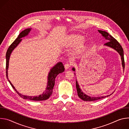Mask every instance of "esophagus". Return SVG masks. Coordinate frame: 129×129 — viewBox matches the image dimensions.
Wrapping results in <instances>:
<instances>
[{"instance_id": "esophagus-1", "label": "esophagus", "mask_w": 129, "mask_h": 129, "mask_svg": "<svg viewBox=\"0 0 129 129\" xmlns=\"http://www.w3.org/2000/svg\"><path fill=\"white\" fill-rule=\"evenodd\" d=\"M70 65H70L69 63H66V64H65V65H64V67H65V69H66V70L68 69L70 67Z\"/></svg>"}]
</instances>
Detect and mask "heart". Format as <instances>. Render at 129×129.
Wrapping results in <instances>:
<instances>
[{"instance_id":"1","label":"heart","mask_w":129,"mask_h":129,"mask_svg":"<svg viewBox=\"0 0 129 129\" xmlns=\"http://www.w3.org/2000/svg\"><path fill=\"white\" fill-rule=\"evenodd\" d=\"M84 40V37L80 35H71L68 36L66 39L67 43L70 45H80L83 43Z\"/></svg>"}]
</instances>
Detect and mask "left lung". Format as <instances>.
I'll list each match as a JSON object with an SVG mask.
<instances>
[{"label":"left lung","mask_w":129,"mask_h":129,"mask_svg":"<svg viewBox=\"0 0 129 129\" xmlns=\"http://www.w3.org/2000/svg\"><path fill=\"white\" fill-rule=\"evenodd\" d=\"M98 31L100 34H101V35H102V36L105 39H106V40L109 41L108 42L104 44V45L114 49L119 54V55L121 57V62H121L122 66L123 69H124V57H123V49H122L121 46L120 45V44L118 43V42L115 38H114L111 35H110L108 33H107L105 31L101 30H98ZM72 69L73 71H75V70H76V69L74 67H73L72 68ZM76 88H77L78 95L79 97L82 100H83L84 101H86V102L87 101V102L94 101L100 100V99H103L105 98L108 97L113 93H112L111 94H110V95H108L107 96H99V97H91V96L87 95L86 94L84 93L82 91L77 80H76Z\"/></svg>","instance_id":"1"}]
</instances>
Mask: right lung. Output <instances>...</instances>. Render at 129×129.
I'll return each instance as SVG.
<instances>
[{
    "instance_id": "1",
    "label": "right lung",
    "mask_w": 129,
    "mask_h": 129,
    "mask_svg": "<svg viewBox=\"0 0 129 129\" xmlns=\"http://www.w3.org/2000/svg\"><path fill=\"white\" fill-rule=\"evenodd\" d=\"M31 29V28H28L22 31L20 33V34L18 35V37L16 39V40L9 46L6 53V75H7V78L8 80V81L10 83L12 87L14 88V89L15 90L16 92L19 95V96L22 98L23 99H26V100H29L31 101H44L49 99L50 95L52 93L54 83H55V79H56V77L59 74V73L64 71V69H65L64 66L61 62H58V63H57V64L55 65L53 67L51 68V69L50 70L48 73V75L47 77V86H46L45 91L43 92V93L42 94H40L38 96H28V95H22V94L19 93L18 92V91H17V90L15 88L14 86L13 85V84L11 83V82H10V81L9 80V78H8V71L9 68V60H10L11 54L12 51H13V50L22 41L21 38L23 37H24L25 36H27L29 33V32L30 31Z\"/></svg>"
}]
</instances>
